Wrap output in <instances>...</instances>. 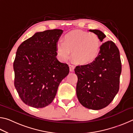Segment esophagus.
Listing matches in <instances>:
<instances>
[{"label":"esophagus","mask_w":133,"mask_h":133,"mask_svg":"<svg viewBox=\"0 0 133 133\" xmlns=\"http://www.w3.org/2000/svg\"><path fill=\"white\" fill-rule=\"evenodd\" d=\"M69 68H70V71L71 72H73L75 70V66H73V65L69 64Z\"/></svg>","instance_id":"1"}]
</instances>
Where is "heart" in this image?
Segmentation results:
<instances>
[{
    "instance_id": "heart-1",
    "label": "heart",
    "mask_w": 133,
    "mask_h": 133,
    "mask_svg": "<svg viewBox=\"0 0 133 133\" xmlns=\"http://www.w3.org/2000/svg\"><path fill=\"white\" fill-rule=\"evenodd\" d=\"M100 40L94 33L77 30L71 31L64 36V42L56 44L58 58L66 61L73 51V58L78 63L88 64L93 62L100 51Z\"/></svg>"
}]
</instances>
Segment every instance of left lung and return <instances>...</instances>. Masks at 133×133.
I'll list each match as a JSON object with an SVG mask.
<instances>
[{"label": "left lung", "instance_id": "8db88e82", "mask_svg": "<svg viewBox=\"0 0 133 133\" xmlns=\"http://www.w3.org/2000/svg\"><path fill=\"white\" fill-rule=\"evenodd\" d=\"M100 42L106 37L102 31L94 29ZM76 94L81 104L98 110L107 107L119 90L121 63L120 52L113 42L103 43L95 60L86 65L76 66Z\"/></svg>", "mask_w": 133, "mask_h": 133}]
</instances>
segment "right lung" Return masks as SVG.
<instances>
[{
    "instance_id": "right-lung-1",
    "label": "right lung",
    "mask_w": 133,
    "mask_h": 133,
    "mask_svg": "<svg viewBox=\"0 0 133 133\" xmlns=\"http://www.w3.org/2000/svg\"><path fill=\"white\" fill-rule=\"evenodd\" d=\"M63 30L35 33L18 48L14 63L15 86L21 100L29 106L43 108L53 102L69 67L57 60L56 44Z\"/></svg>"
}]
</instances>
